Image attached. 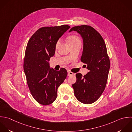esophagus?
Here are the masks:
<instances>
[{"label":"esophagus","instance_id":"esophagus-1","mask_svg":"<svg viewBox=\"0 0 132 132\" xmlns=\"http://www.w3.org/2000/svg\"><path fill=\"white\" fill-rule=\"evenodd\" d=\"M67 72H68V76H72V75H73V73L72 72H71L70 70H68Z\"/></svg>","mask_w":132,"mask_h":132}]
</instances>
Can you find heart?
<instances>
[{
  "instance_id": "heart-1",
  "label": "heart",
  "mask_w": 132,
  "mask_h": 132,
  "mask_svg": "<svg viewBox=\"0 0 132 132\" xmlns=\"http://www.w3.org/2000/svg\"><path fill=\"white\" fill-rule=\"evenodd\" d=\"M69 44H73L76 43H81V40L80 38L75 35H72L69 37ZM61 43V40H59L57 41L55 44V48H57Z\"/></svg>"
}]
</instances>
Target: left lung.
Returning a JSON list of instances; mask_svg holds the SVG:
<instances>
[{"instance_id": "left-lung-1", "label": "left lung", "mask_w": 132, "mask_h": 132, "mask_svg": "<svg viewBox=\"0 0 132 132\" xmlns=\"http://www.w3.org/2000/svg\"><path fill=\"white\" fill-rule=\"evenodd\" d=\"M77 31L83 39L82 62L87 65L89 72L83 76L76 75L77 81L72 84L76 98L84 104L96 101L104 92L110 68V61L104 40L100 34L88 25L72 27L69 32Z\"/></svg>"}]
</instances>
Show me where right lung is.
I'll use <instances>...</instances> for the list:
<instances>
[{"label": "right lung", "instance_id": "right-lung-1", "mask_svg": "<svg viewBox=\"0 0 132 132\" xmlns=\"http://www.w3.org/2000/svg\"><path fill=\"white\" fill-rule=\"evenodd\" d=\"M70 28L68 25L44 27L38 29L27 44L23 70L30 93L39 104L48 105L57 96V88L67 76L64 68L56 71L48 62L55 53V44Z\"/></svg>", "mask_w": 132, "mask_h": 132}]
</instances>
